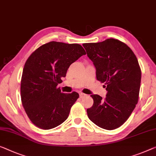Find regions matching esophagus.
Segmentation results:
<instances>
[{
    "label": "esophagus",
    "instance_id": "esophagus-1",
    "mask_svg": "<svg viewBox=\"0 0 156 156\" xmlns=\"http://www.w3.org/2000/svg\"><path fill=\"white\" fill-rule=\"evenodd\" d=\"M79 95H80V98H83V97L86 96V94H84V93H83V92H80V94H79Z\"/></svg>",
    "mask_w": 156,
    "mask_h": 156
}]
</instances>
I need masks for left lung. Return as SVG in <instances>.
I'll use <instances>...</instances> for the list:
<instances>
[{
    "instance_id": "8db88e82",
    "label": "left lung",
    "mask_w": 156,
    "mask_h": 156,
    "mask_svg": "<svg viewBox=\"0 0 156 156\" xmlns=\"http://www.w3.org/2000/svg\"><path fill=\"white\" fill-rule=\"evenodd\" d=\"M96 69L97 79L106 85V97L92 94L94 103L87 116L97 126L108 130L128 119L139 99L141 72L137 58L126 44L113 38L83 44Z\"/></svg>"
}]
</instances>
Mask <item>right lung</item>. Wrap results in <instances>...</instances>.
I'll use <instances>...</instances> for the list:
<instances>
[{"instance_id":"add662e5","label":"right lung","mask_w":156,"mask_h":156,"mask_svg":"<svg viewBox=\"0 0 156 156\" xmlns=\"http://www.w3.org/2000/svg\"><path fill=\"white\" fill-rule=\"evenodd\" d=\"M86 54L79 44L51 41L28 58L21 80V99L28 117L36 125L50 129L69 117L78 93H62L57 87L70 65Z\"/></svg>"}]
</instances>
